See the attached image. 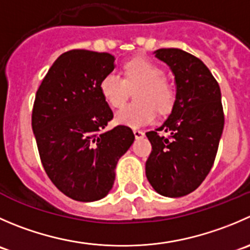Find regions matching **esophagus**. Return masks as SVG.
<instances>
[{
    "label": "esophagus",
    "instance_id": "esophagus-1",
    "mask_svg": "<svg viewBox=\"0 0 250 250\" xmlns=\"http://www.w3.org/2000/svg\"><path fill=\"white\" fill-rule=\"evenodd\" d=\"M133 133H134V137L137 138V139H139V138H143V137H144V132H143V130L134 129V130H133Z\"/></svg>",
    "mask_w": 250,
    "mask_h": 250
}]
</instances>
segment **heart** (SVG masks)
Segmentation results:
<instances>
[{
	"mask_svg": "<svg viewBox=\"0 0 250 250\" xmlns=\"http://www.w3.org/2000/svg\"><path fill=\"white\" fill-rule=\"evenodd\" d=\"M125 78L108 73L101 79L100 93L112 107L123 105L128 88L140 85L135 93L137 103L125 105L115 115L118 125L139 128L151 123L156 117V108L161 113L168 112L174 103L173 86L164 77V71L145 58L137 57L123 64Z\"/></svg>",
	"mask_w": 250,
	"mask_h": 250,
	"instance_id": "b5f03b06",
	"label": "heart"
}]
</instances>
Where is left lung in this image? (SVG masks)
Listing matches in <instances>:
<instances>
[{"instance_id": "obj_1", "label": "left lung", "mask_w": 250, "mask_h": 250, "mask_svg": "<svg viewBox=\"0 0 250 250\" xmlns=\"http://www.w3.org/2000/svg\"><path fill=\"white\" fill-rule=\"evenodd\" d=\"M154 53L173 73L176 100L164 125L146 133L152 150L145 173L159 194L178 198L197 189L214 165L225 125L221 91L195 56L179 48ZM160 130L170 135L160 136Z\"/></svg>"}]
</instances>
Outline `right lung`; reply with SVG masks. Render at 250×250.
Returning a JSON list of instances; mask_svg holds the SVG:
<instances>
[{
	"mask_svg": "<svg viewBox=\"0 0 250 250\" xmlns=\"http://www.w3.org/2000/svg\"><path fill=\"white\" fill-rule=\"evenodd\" d=\"M115 68L106 52L71 50L53 62L34 101L31 127L48 178L67 197L95 202L108 194L120 157L134 142L132 129L117 125L100 93Z\"/></svg>",
	"mask_w": 250,
	"mask_h": 250,
	"instance_id": "right-lung-1",
	"label": "right lung"
}]
</instances>
